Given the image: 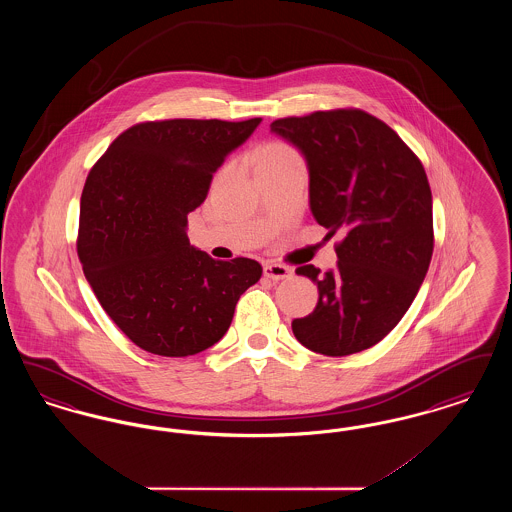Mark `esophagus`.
<instances>
[{
    "label": "esophagus",
    "instance_id": "1",
    "mask_svg": "<svg viewBox=\"0 0 512 512\" xmlns=\"http://www.w3.org/2000/svg\"><path fill=\"white\" fill-rule=\"evenodd\" d=\"M263 272H265V276L270 278V280H288V278H292V268L286 267V265H278V263H267L265 267H263Z\"/></svg>",
    "mask_w": 512,
    "mask_h": 512
}]
</instances>
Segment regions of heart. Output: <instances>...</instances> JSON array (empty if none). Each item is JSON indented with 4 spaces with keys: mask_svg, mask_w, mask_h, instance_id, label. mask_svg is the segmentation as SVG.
I'll return each mask as SVG.
<instances>
[{
    "mask_svg": "<svg viewBox=\"0 0 512 512\" xmlns=\"http://www.w3.org/2000/svg\"><path fill=\"white\" fill-rule=\"evenodd\" d=\"M299 161H303L299 151L282 140L267 142L265 146L255 151L257 167H276V165H288V163H299Z\"/></svg>",
    "mask_w": 512,
    "mask_h": 512,
    "instance_id": "b5f03b06",
    "label": "heart"
}]
</instances>
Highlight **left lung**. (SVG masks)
<instances>
[{
    "label": "left lung",
    "instance_id": "8db88e82",
    "mask_svg": "<svg viewBox=\"0 0 512 512\" xmlns=\"http://www.w3.org/2000/svg\"><path fill=\"white\" fill-rule=\"evenodd\" d=\"M270 128L303 151L311 211L326 238L343 232L336 268H295L317 284L318 303L293 320V336L320 355L359 353L397 326L430 267L428 176L397 132L363 109L315 111Z\"/></svg>",
    "mask_w": 512,
    "mask_h": 512
}]
</instances>
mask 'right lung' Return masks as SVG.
Wrapping results in <instances>:
<instances>
[{
	"instance_id": "obj_1",
	"label": "right lung",
	"mask_w": 512,
	"mask_h": 512,
	"mask_svg": "<svg viewBox=\"0 0 512 512\" xmlns=\"http://www.w3.org/2000/svg\"><path fill=\"white\" fill-rule=\"evenodd\" d=\"M259 122H138L86 178L78 259L103 311L147 353L188 357L215 345L263 274L253 259L217 261L186 236L213 174Z\"/></svg>"
}]
</instances>
